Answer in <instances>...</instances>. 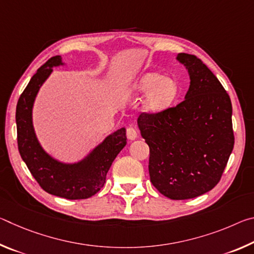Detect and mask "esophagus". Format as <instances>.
I'll return each instance as SVG.
<instances>
[{
	"label": "esophagus",
	"mask_w": 254,
	"mask_h": 254,
	"mask_svg": "<svg viewBox=\"0 0 254 254\" xmlns=\"http://www.w3.org/2000/svg\"><path fill=\"white\" fill-rule=\"evenodd\" d=\"M127 136L128 140H135L137 136H139V133L133 127H128L127 128Z\"/></svg>",
	"instance_id": "34e87169"
}]
</instances>
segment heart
I'll use <instances>...</instances> for the list:
<instances>
[{
    "mask_svg": "<svg viewBox=\"0 0 254 254\" xmlns=\"http://www.w3.org/2000/svg\"><path fill=\"white\" fill-rule=\"evenodd\" d=\"M130 92L135 95L148 93L143 102V109L148 113L157 114L173 104L178 93V85L169 77H163L157 72H147L133 81Z\"/></svg>",
    "mask_w": 254,
    "mask_h": 254,
    "instance_id": "heart-1",
    "label": "heart"
}]
</instances>
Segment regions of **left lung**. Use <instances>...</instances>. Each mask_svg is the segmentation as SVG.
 I'll return each instance as SVG.
<instances>
[{
  "label": "left lung",
  "instance_id": "1",
  "mask_svg": "<svg viewBox=\"0 0 254 254\" xmlns=\"http://www.w3.org/2000/svg\"><path fill=\"white\" fill-rule=\"evenodd\" d=\"M190 84L185 100L137 118L150 148V180L170 199H189L220 182L234 147L232 103L208 67L194 55L178 54Z\"/></svg>",
  "mask_w": 254,
  "mask_h": 254
}]
</instances>
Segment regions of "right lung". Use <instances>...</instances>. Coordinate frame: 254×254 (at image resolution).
Listing matches in <instances>:
<instances>
[{
    "instance_id": "add662e5",
    "label": "right lung",
    "mask_w": 254,
    "mask_h": 254,
    "mask_svg": "<svg viewBox=\"0 0 254 254\" xmlns=\"http://www.w3.org/2000/svg\"><path fill=\"white\" fill-rule=\"evenodd\" d=\"M60 56L50 58L30 79L18 101L15 113L18 147L21 158L41 188L67 199H85L104 186L112 162L127 144L126 127L107 135L84 159L67 163L46 152L38 140L32 122V109L42 84L54 67L63 66Z\"/></svg>"
}]
</instances>
